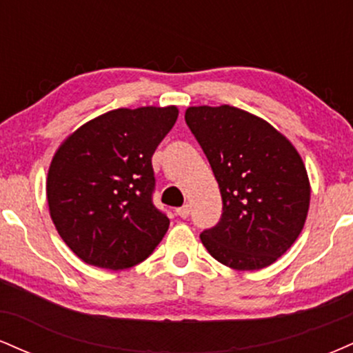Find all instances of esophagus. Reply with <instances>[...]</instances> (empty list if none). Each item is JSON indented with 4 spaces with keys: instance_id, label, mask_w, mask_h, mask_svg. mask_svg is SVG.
Here are the masks:
<instances>
[{
    "instance_id": "34e87169",
    "label": "esophagus",
    "mask_w": 353,
    "mask_h": 353,
    "mask_svg": "<svg viewBox=\"0 0 353 353\" xmlns=\"http://www.w3.org/2000/svg\"><path fill=\"white\" fill-rule=\"evenodd\" d=\"M176 214H177V216H179V217H182V219H188L189 214H190L189 205H182V208L176 209Z\"/></svg>"
}]
</instances>
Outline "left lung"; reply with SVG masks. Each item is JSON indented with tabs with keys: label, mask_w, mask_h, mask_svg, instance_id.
<instances>
[{
	"label": "left lung",
	"mask_w": 353,
	"mask_h": 353,
	"mask_svg": "<svg viewBox=\"0 0 353 353\" xmlns=\"http://www.w3.org/2000/svg\"><path fill=\"white\" fill-rule=\"evenodd\" d=\"M185 123L221 189L222 217L201 234L208 252L236 270L274 264L302 232L310 205L305 164L262 117L229 104L190 106Z\"/></svg>",
	"instance_id": "8db88e82"
}]
</instances>
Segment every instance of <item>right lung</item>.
<instances>
[{"mask_svg": "<svg viewBox=\"0 0 353 353\" xmlns=\"http://www.w3.org/2000/svg\"><path fill=\"white\" fill-rule=\"evenodd\" d=\"M177 116L176 106L112 109L61 143L48 169V205L83 262L129 269L163 241L169 219L152 204L151 157Z\"/></svg>", "mask_w": 353, "mask_h": 353, "instance_id": "right-lung-1", "label": "right lung"}]
</instances>
